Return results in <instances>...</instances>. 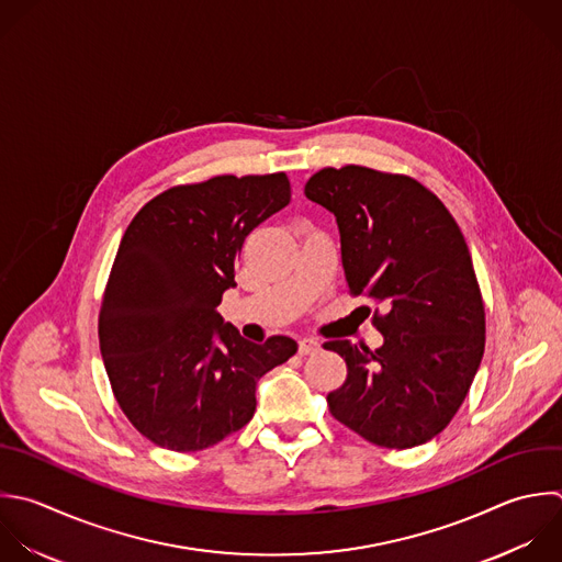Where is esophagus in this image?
Segmentation results:
<instances>
[{"label": "esophagus", "mask_w": 562, "mask_h": 562, "mask_svg": "<svg viewBox=\"0 0 562 562\" xmlns=\"http://www.w3.org/2000/svg\"><path fill=\"white\" fill-rule=\"evenodd\" d=\"M318 349H321V342L314 340V338H301V340H299V353H301V356L316 353Z\"/></svg>", "instance_id": "34e87169"}]
</instances>
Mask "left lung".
<instances>
[{
    "label": "left lung",
    "instance_id": "obj_1",
    "mask_svg": "<svg viewBox=\"0 0 562 562\" xmlns=\"http://www.w3.org/2000/svg\"><path fill=\"white\" fill-rule=\"evenodd\" d=\"M305 198L336 217L349 292L389 310L373 318L384 338L375 351L325 342L347 362L329 411L375 446H419L448 426L483 358L485 312L465 239L446 206L406 176L323 169Z\"/></svg>",
    "mask_w": 562,
    "mask_h": 562
}]
</instances>
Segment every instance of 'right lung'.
<instances>
[{"label": "right lung", "instance_id": "1", "mask_svg": "<svg viewBox=\"0 0 562 562\" xmlns=\"http://www.w3.org/2000/svg\"><path fill=\"white\" fill-rule=\"evenodd\" d=\"M290 204L285 173L173 187L127 226L105 288L99 338L112 391L154 443L195 452L244 428L257 382L299 345L239 336L217 305L244 239Z\"/></svg>", "mask_w": 562, "mask_h": 562}]
</instances>
